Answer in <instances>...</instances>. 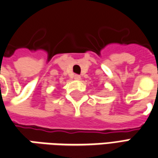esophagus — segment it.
<instances>
[{
  "instance_id": "1",
  "label": "esophagus",
  "mask_w": 158,
  "mask_h": 158,
  "mask_svg": "<svg viewBox=\"0 0 158 158\" xmlns=\"http://www.w3.org/2000/svg\"><path fill=\"white\" fill-rule=\"evenodd\" d=\"M74 79H75V80H80V79H81V76L76 74V75H74Z\"/></svg>"
}]
</instances>
